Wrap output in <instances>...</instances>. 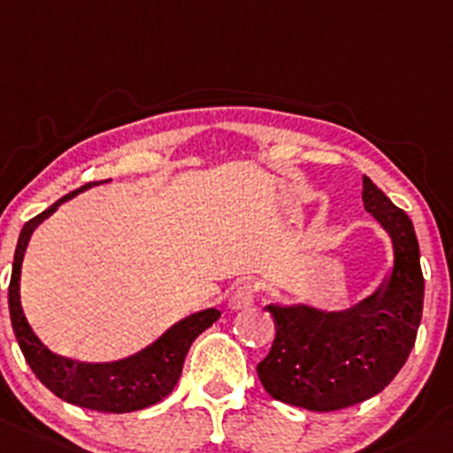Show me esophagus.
<instances>
[{
  "label": "esophagus",
  "instance_id": "1",
  "mask_svg": "<svg viewBox=\"0 0 453 453\" xmlns=\"http://www.w3.org/2000/svg\"><path fill=\"white\" fill-rule=\"evenodd\" d=\"M256 303V287L251 284H242L232 293L230 297V306L234 311H245V308H251Z\"/></svg>",
  "mask_w": 453,
  "mask_h": 453
}]
</instances>
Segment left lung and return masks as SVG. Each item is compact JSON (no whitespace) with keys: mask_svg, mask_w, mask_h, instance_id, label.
<instances>
[{"mask_svg":"<svg viewBox=\"0 0 453 453\" xmlns=\"http://www.w3.org/2000/svg\"><path fill=\"white\" fill-rule=\"evenodd\" d=\"M365 211L390 239V266L360 302L326 311L306 302L265 306L275 341L258 378L278 402L332 412L373 397L393 382L415 345L423 273L411 217L363 175Z\"/></svg>","mask_w":453,"mask_h":453,"instance_id":"8db88e82","label":"left lung"}]
</instances>
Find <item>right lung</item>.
Masks as SVG:
<instances>
[{
  "mask_svg": "<svg viewBox=\"0 0 453 453\" xmlns=\"http://www.w3.org/2000/svg\"><path fill=\"white\" fill-rule=\"evenodd\" d=\"M90 187H97V182L87 184V187L65 195L63 199L51 203L45 212L36 214L35 219H30L23 226L17 241V250H14L11 287H8V308H11L12 330L30 369L56 397L65 399L73 406L90 408V411L99 412L142 411V408L163 402L166 395L173 390L180 380V373H182L188 347L193 345V341L203 330H208L221 317V312L217 308H206V311L188 314V317L173 323L154 342L142 347L141 351L126 356V358L111 360V363H87V360L60 356L38 339L36 332L27 323L26 314H23L21 295H19L23 256H26L27 242H30L36 227L58 211L60 203L69 202L75 195Z\"/></svg>",
  "mask_w": 453,
  "mask_h": 453,
  "instance_id": "1",
  "label": "right lung"
}]
</instances>
